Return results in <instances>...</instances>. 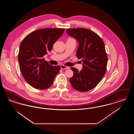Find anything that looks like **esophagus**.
<instances>
[{"instance_id":"esophagus-1","label":"esophagus","mask_w":134,"mask_h":134,"mask_svg":"<svg viewBox=\"0 0 134 134\" xmlns=\"http://www.w3.org/2000/svg\"><path fill=\"white\" fill-rule=\"evenodd\" d=\"M60 67H61V69H62V70H64V69H69V67L66 66H65L64 65H61L60 66Z\"/></svg>"}]
</instances>
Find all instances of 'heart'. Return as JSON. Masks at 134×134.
Segmentation results:
<instances>
[{"label": "heart", "instance_id": "heart-1", "mask_svg": "<svg viewBox=\"0 0 134 134\" xmlns=\"http://www.w3.org/2000/svg\"><path fill=\"white\" fill-rule=\"evenodd\" d=\"M69 39H70V38H69Z\"/></svg>", "mask_w": 134, "mask_h": 134}]
</instances>
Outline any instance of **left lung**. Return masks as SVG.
Returning a JSON list of instances; mask_svg holds the SVG:
<instances>
[{
  "mask_svg": "<svg viewBox=\"0 0 134 134\" xmlns=\"http://www.w3.org/2000/svg\"><path fill=\"white\" fill-rule=\"evenodd\" d=\"M67 34L76 39L79 45L76 56L81 59L82 69H71L74 72L69 79L74 89L86 92L100 82L107 70L108 57L102 39L94 32L84 28L66 30Z\"/></svg>",
  "mask_w": 134,
  "mask_h": 134,
  "instance_id": "left-lung-1",
  "label": "left lung"
}]
</instances>
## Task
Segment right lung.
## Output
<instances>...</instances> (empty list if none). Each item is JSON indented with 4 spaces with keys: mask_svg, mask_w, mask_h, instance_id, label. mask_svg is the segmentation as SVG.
<instances>
[{
    "mask_svg": "<svg viewBox=\"0 0 134 134\" xmlns=\"http://www.w3.org/2000/svg\"><path fill=\"white\" fill-rule=\"evenodd\" d=\"M64 29H39L26 36L19 46L18 60L19 68L26 81L33 87L46 89L53 84L60 70L43 58L51 51L53 45L63 34Z\"/></svg>",
    "mask_w": 134,
    "mask_h": 134,
    "instance_id": "add662e5",
    "label": "right lung"
}]
</instances>
